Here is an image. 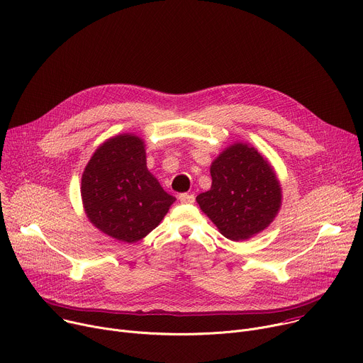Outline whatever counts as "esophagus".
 Here are the masks:
<instances>
[{
  "mask_svg": "<svg viewBox=\"0 0 363 363\" xmlns=\"http://www.w3.org/2000/svg\"><path fill=\"white\" fill-rule=\"evenodd\" d=\"M179 201L182 204H192L195 201V196H194V194H181Z\"/></svg>",
  "mask_w": 363,
  "mask_h": 363,
  "instance_id": "esophagus-1",
  "label": "esophagus"
}]
</instances>
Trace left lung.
<instances>
[{
  "instance_id": "8db88e82",
  "label": "left lung",
  "mask_w": 363,
  "mask_h": 363,
  "mask_svg": "<svg viewBox=\"0 0 363 363\" xmlns=\"http://www.w3.org/2000/svg\"><path fill=\"white\" fill-rule=\"evenodd\" d=\"M211 188L196 196L218 232L242 242L263 232L278 216L282 188L269 160L247 143L225 147L211 163Z\"/></svg>"
}]
</instances>
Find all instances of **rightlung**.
Returning <instances> with one entry per match:
<instances>
[{"label":"right lung","instance_id":"right-lung-1","mask_svg":"<svg viewBox=\"0 0 363 363\" xmlns=\"http://www.w3.org/2000/svg\"><path fill=\"white\" fill-rule=\"evenodd\" d=\"M81 196L88 220L124 243L146 238L177 200L149 172L145 142L131 133L98 146L84 169Z\"/></svg>","mask_w":363,"mask_h":363}]
</instances>
